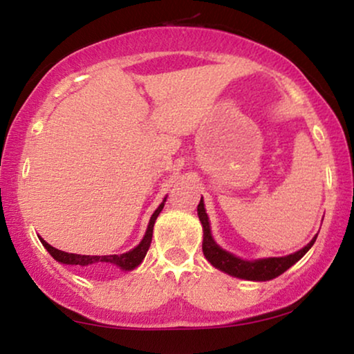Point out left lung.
I'll use <instances>...</instances> for the list:
<instances>
[{
    "instance_id": "1",
    "label": "left lung",
    "mask_w": 354,
    "mask_h": 354,
    "mask_svg": "<svg viewBox=\"0 0 354 354\" xmlns=\"http://www.w3.org/2000/svg\"><path fill=\"white\" fill-rule=\"evenodd\" d=\"M198 217H200L203 225V253H205L206 259L214 266L216 269L222 270V272L234 275V277L245 279V280H256V282H266V280H272L283 274L285 270L292 268L295 263H298L304 254L308 253L309 248L314 245L317 235L309 241V243L301 248L297 253L282 256V258H263L254 261L240 259L234 256L229 251L222 250L219 245L216 243L211 235L209 227V217L206 214L205 203L203 198L198 205Z\"/></svg>"
}]
</instances>
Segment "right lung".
I'll return each mask as SVG.
<instances>
[{
	"mask_svg": "<svg viewBox=\"0 0 354 354\" xmlns=\"http://www.w3.org/2000/svg\"><path fill=\"white\" fill-rule=\"evenodd\" d=\"M164 203H166V198H164L161 205L158 206V209L153 212L151 219H149L147 234H145L143 240L135 246L133 250L127 251L124 254H109V256H88V254H75V253H66V251L56 250L55 246H51L50 243H46L45 240L40 239L43 246L48 250L53 258H55L57 263L62 264H71V266H79V268H84L86 270H101L104 266H115V268L122 269V270H132L140 266L145 256H147L149 245H151V239H153V227L154 222H156L159 212L162 211Z\"/></svg>",
	"mask_w": 354,
	"mask_h": 354,
	"instance_id": "right-lung-1",
	"label": "right lung"
}]
</instances>
